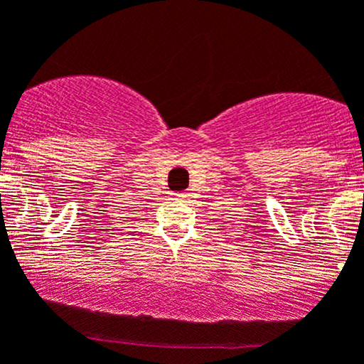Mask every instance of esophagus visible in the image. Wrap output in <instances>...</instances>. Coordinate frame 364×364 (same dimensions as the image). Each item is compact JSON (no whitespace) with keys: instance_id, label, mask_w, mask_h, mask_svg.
Masks as SVG:
<instances>
[{"instance_id":"obj_1","label":"esophagus","mask_w":364,"mask_h":364,"mask_svg":"<svg viewBox=\"0 0 364 364\" xmlns=\"http://www.w3.org/2000/svg\"><path fill=\"white\" fill-rule=\"evenodd\" d=\"M171 198H173V200H188V193H171Z\"/></svg>"}]
</instances>
